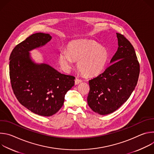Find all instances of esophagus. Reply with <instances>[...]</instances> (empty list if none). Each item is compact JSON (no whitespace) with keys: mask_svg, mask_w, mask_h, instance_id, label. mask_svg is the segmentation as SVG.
<instances>
[{"mask_svg":"<svg viewBox=\"0 0 154 154\" xmlns=\"http://www.w3.org/2000/svg\"><path fill=\"white\" fill-rule=\"evenodd\" d=\"M82 82V80L79 79H77V78H76V79H75V85H78L79 83H81Z\"/></svg>","mask_w":154,"mask_h":154,"instance_id":"esophagus-1","label":"esophagus"}]
</instances>
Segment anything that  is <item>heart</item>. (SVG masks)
<instances>
[{
    "label": "heart",
    "instance_id": "heart-1",
    "mask_svg": "<svg viewBox=\"0 0 154 154\" xmlns=\"http://www.w3.org/2000/svg\"><path fill=\"white\" fill-rule=\"evenodd\" d=\"M109 58L108 51L96 42L89 40L74 41L68 44L66 50L59 53V63L65 71L69 70L73 60L78 61L79 71L87 77L95 76L105 69Z\"/></svg>",
    "mask_w": 154,
    "mask_h": 154
}]
</instances>
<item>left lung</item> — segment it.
Returning a JSON list of instances; mask_svg holds the SVG:
<instances>
[{
  "label": "left lung",
  "instance_id": "1",
  "mask_svg": "<svg viewBox=\"0 0 154 154\" xmlns=\"http://www.w3.org/2000/svg\"><path fill=\"white\" fill-rule=\"evenodd\" d=\"M116 35L118 48L111 64L103 73L89 80L88 104L101 115L114 112L127 100L140 74V64L133 46L124 35L118 33Z\"/></svg>",
  "mask_w": 154,
  "mask_h": 154
}]
</instances>
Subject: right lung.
Instances as JSON below:
<instances>
[{"mask_svg":"<svg viewBox=\"0 0 154 154\" xmlns=\"http://www.w3.org/2000/svg\"><path fill=\"white\" fill-rule=\"evenodd\" d=\"M52 39L36 33L17 45L10 57V77L14 94L20 104L32 112L51 116L61 108L64 96L74 85L75 77L61 74L46 63L38 64L29 53Z\"/></svg>","mask_w":154,"mask_h":154,"instance_id":"right-lung-1","label":"right lung"}]
</instances>
